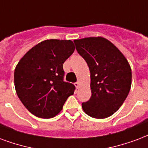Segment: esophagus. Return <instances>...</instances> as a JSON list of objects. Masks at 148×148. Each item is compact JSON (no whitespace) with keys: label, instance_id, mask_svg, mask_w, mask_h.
<instances>
[{"label":"esophagus","instance_id":"esophagus-1","mask_svg":"<svg viewBox=\"0 0 148 148\" xmlns=\"http://www.w3.org/2000/svg\"><path fill=\"white\" fill-rule=\"evenodd\" d=\"M79 85H80L79 82H75V83H74V86L76 87V88H79Z\"/></svg>","mask_w":148,"mask_h":148}]
</instances>
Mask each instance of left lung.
<instances>
[{
  "instance_id": "obj_1",
  "label": "left lung",
  "mask_w": 148,
  "mask_h": 148,
  "mask_svg": "<svg viewBox=\"0 0 148 148\" xmlns=\"http://www.w3.org/2000/svg\"><path fill=\"white\" fill-rule=\"evenodd\" d=\"M74 42L90 71L92 96L82 103L83 110L94 119L108 118L121 108L130 92V63L113 43L103 37L76 39Z\"/></svg>"
}]
</instances>
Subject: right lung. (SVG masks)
Listing matches in <instances>:
<instances>
[{
  "mask_svg": "<svg viewBox=\"0 0 148 148\" xmlns=\"http://www.w3.org/2000/svg\"><path fill=\"white\" fill-rule=\"evenodd\" d=\"M71 40L49 39L29 49L14 72L16 93L25 108L40 119L57 115L69 96L73 84L64 82L63 64L74 52Z\"/></svg>",
  "mask_w": 148,
  "mask_h": 148,
  "instance_id": "add662e5",
  "label": "right lung"
}]
</instances>
